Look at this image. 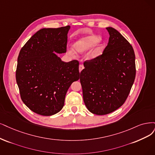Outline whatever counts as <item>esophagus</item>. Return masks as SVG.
<instances>
[{"instance_id":"esophagus-1","label":"esophagus","mask_w":155,"mask_h":155,"mask_svg":"<svg viewBox=\"0 0 155 155\" xmlns=\"http://www.w3.org/2000/svg\"><path fill=\"white\" fill-rule=\"evenodd\" d=\"M84 68V66L83 64H80V65H79V71L81 72V71L83 70Z\"/></svg>"}]
</instances>
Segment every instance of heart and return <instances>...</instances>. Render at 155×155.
Masks as SVG:
<instances>
[{
	"label": "heart",
	"mask_w": 155,
	"mask_h": 155,
	"mask_svg": "<svg viewBox=\"0 0 155 155\" xmlns=\"http://www.w3.org/2000/svg\"><path fill=\"white\" fill-rule=\"evenodd\" d=\"M93 46V48L92 47ZM89 53L90 59H94L100 56L104 51V44L96 36L90 35L79 38L73 45V50L78 53H82L92 47ZM72 53L71 51H70Z\"/></svg>",
	"instance_id": "heart-1"
}]
</instances>
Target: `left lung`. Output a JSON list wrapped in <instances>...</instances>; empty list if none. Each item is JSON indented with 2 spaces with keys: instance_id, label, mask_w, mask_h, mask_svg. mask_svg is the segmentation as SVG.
I'll use <instances>...</instances> for the list:
<instances>
[{
  "instance_id": "obj_1",
  "label": "left lung",
  "mask_w": 155,
  "mask_h": 155,
  "mask_svg": "<svg viewBox=\"0 0 155 155\" xmlns=\"http://www.w3.org/2000/svg\"><path fill=\"white\" fill-rule=\"evenodd\" d=\"M106 28L110 36L103 54L85 61L80 74L84 104L96 115L111 113L123 105L136 74L132 46L115 28Z\"/></svg>"
}]
</instances>
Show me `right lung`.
<instances>
[{"label": "right lung", "mask_w": 155, "mask_h": 155, "mask_svg": "<svg viewBox=\"0 0 155 155\" xmlns=\"http://www.w3.org/2000/svg\"><path fill=\"white\" fill-rule=\"evenodd\" d=\"M70 26L42 28L28 40L18 57L16 83L21 99L30 110L41 116L59 112L71 84L80 78L79 62L61 61L66 51Z\"/></svg>", "instance_id": "1"}]
</instances>
